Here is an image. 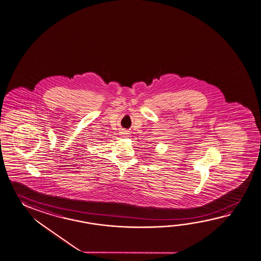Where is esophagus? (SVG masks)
Here are the masks:
<instances>
[{
	"label": "esophagus",
	"mask_w": 261,
	"mask_h": 261,
	"mask_svg": "<svg viewBox=\"0 0 261 261\" xmlns=\"http://www.w3.org/2000/svg\"><path fill=\"white\" fill-rule=\"evenodd\" d=\"M127 132H126V131H122V136H123V137H126V136H125V135H127Z\"/></svg>",
	"instance_id": "1"
}]
</instances>
